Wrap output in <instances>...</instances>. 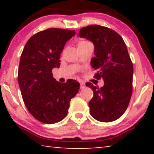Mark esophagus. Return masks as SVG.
Returning <instances> with one entry per match:
<instances>
[{
    "label": "esophagus",
    "mask_w": 154,
    "mask_h": 154,
    "mask_svg": "<svg viewBox=\"0 0 154 154\" xmlns=\"http://www.w3.org/2000/svg\"><path fill=\"white\" fill-rule=\"evenodd\" d=\"M85 88V85L84 82H81L80 83V88L81 89H84Z\"/></svg>",
    "instance_id": "obj_1"
}]
</instances>
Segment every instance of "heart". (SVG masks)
Masks as SVG:
<instances>
[{
  "label": "heart",
  "mask_w": 154,
  "mask_h": 154,
  "mask_svg": "<svg viewBox=\"0 0 154 154\" xmlns=\"http://www.w3.org/2000/svg\"><path fill=\"white\" fill-rule=\"evenodd\" d=\"M90 42H89V41H85V40H83V41H80L79 43H78V48H79V47H82V46H84L85 45H87V44L90 43Z\"/></svg>",
  "instance_id": "1"
}]
</instances>
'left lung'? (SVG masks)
<instances>
[{
    "mask_svg": "<svg viewBox=\"0 0 154 154\" xmlns=\"http://www.w3.org/2000/svg\"><path fill=\"white\" fill-rule=\"evenodd\" d=\"M79 36L94 43L91 64L97 71L94 77L105 83L100 88L87 85L94 92L89 103L91 116L102 122L116 120L126 111L132 93L133 65L126 43L116 31L100 25L81 28Z\"/></svg>",
    "mask_w": 154,
    "mask_h": 154,
    "instance_id": "obj_1",
    "label": "left lung"
}]
</instances>
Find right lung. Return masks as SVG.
Listing matches in <instances>:
<instances>
[{"mask_svg":"<svg viewBox=\"0 0 154 154\" xmlns=\"http://www.w3.org/2000/svg\"><path fill=\"white\" fill-rule=\"evenodd\" d=\"M75 30L48 28L31 36L24 47L18 70L21 94L28 111L42 123L51 124L66 116L71 98L79 90L75 80L60 83L52 69L60 65V54Z\"/></svg>","mask_w":154,"mask_h":154,"instance_id":"add662e5","label":"right lung"}]
</instances>
